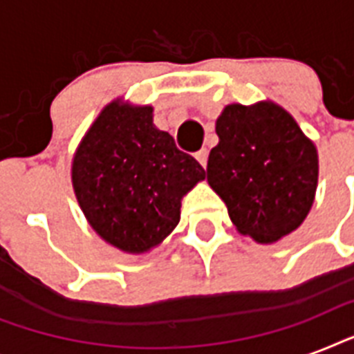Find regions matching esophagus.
Listing matches in <instances>:
<instances>
[{"instance_id": "esophagus-1", "label": "esophagus", "mask_w": 354, "mask_h": 354, "mask_svg": "<svg viewBox=\"0 0 354 354\" xmlns=\"http://www.w3.org/2000/svg\"><path fill=\"white\" fill-rule=\"evenodd\" d=\"M194 158H196V161H198L200 165L204 167V169L207 167V150H205V149L198 150V152L194 154Z\"/></svg>"}]
</instances>
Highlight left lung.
I'll list each match as a JSON object with an SVG mask.
<instances>
[{
  "label": "left lung",
  "mask_w": 354,
  "mask_h": 354,
  "mask_svg": "<svg viewBox=\"0 0 354 354\" xmlns=\"http://www.w3.org/2000/svg\"><path fill=\"white\" fill-rule=\"evenodd\" d=\"M218 145L207 183L226 204L236 232L274 244L301 226L318 187V150L274 101L227 104L215 124Z\"/></svg>",
  "instance_id": "obj_1"
}]
</instances>
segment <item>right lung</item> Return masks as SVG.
Wrapping results in <instances>:
<instances>
[{
	"instance_id": "obj_1",
	"label": "right lung",
	"mask_w": 354,
	"mask_h": 354,
	"mask_svg": "<svg viewBox=\"0 0 354 354\" xmlns=\"http://www.w3.org/2000/svg\"><path fill=\"white\" fill-rule=\"evenodd\" d=\"M205 171L154 124V108L122 97L102 108L71 161L75 196L110 246L143 255L174 232L183 196Z\"/></svg>"
}]
</instances>
